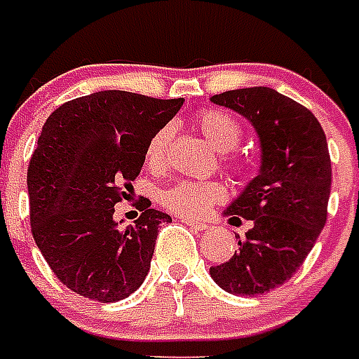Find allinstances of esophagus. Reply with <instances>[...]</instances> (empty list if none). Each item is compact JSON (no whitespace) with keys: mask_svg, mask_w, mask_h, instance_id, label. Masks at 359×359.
Wrapping results in <instances>:
<instances>
[{"mask_svg":"<svg viewBox=\"0 0 359 359\" xmlns=\"http://www.w3.org/2000/svg\"><path fill=\"white\" fill-rule=\"evenodd\" d=\"M186 226H190L191 229H196V231H205V229L209 228V224L205 222H196V220H190V218H180Z\"/></svg>","mask_w":359,"mask_h":359,"instance_id":"esophagus-1","label":"esophagus"}]
</instances>
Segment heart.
<instances>
[{"mask_svg": "<svg viewBox=\"0 0 359 359\" xmlns=\"http://www.w3.org/2000/svg\"><path fill=\"white\" fill-rule=\"evenodd\" d=\"M198 128L203 137L216 150L229 152L241 143L243 130L239 122L231 114L224 111H203L196 118ZM171 126H161L154 135L150 137L147 150H144V161L150 169L160 171L168 161L169 141H171ZM224 165L235 173H243L248 163L239 156L226 154ZM160 203L163 209L171 210L175 215L184 218H201L209 212L216 203H222L226 199V186L218 180H179L175 184L168 186L160 191Z\"/></svg>", "mask_w": 359, "mask_h": 359, "instance_id": "b5f03b06", "label": "heart"}]
</instances>
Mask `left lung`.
<instances>
[{"mask_svg":"<svg viewBox=\"0 0 359 359\" xmlns=\"http://www.w3.org/2000/svg\"><path fill=\"white\" fill-rule=\"evenodd\" d=\"M250 120L262 144L258 177L224 215L252 220L239 248L210 277L235 295H262L294 277L327 220L332 160L322 126L307 107L267 86L212 95Z\"/></svg>","mask_w":359,"mask_h":359,"instance_id":"obj_1","label":"left lung"}]
</instances>
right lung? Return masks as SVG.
Segmentation results:
<instances>
[{"instance_id":"right-lung-1","label":"right lung","mask_w":359,"mask_h":359,"mask_svg":"<svg viewBox=\"0 0 359 359\" xmlns=\"http://www.w3.org/2000/svg\"><path fill=\"white\" fill-rule=\"evenodd\" d=\"M182 103L105 90L46 118L27 165L29 224L52 273L75 294L114 303L143 284L158 228L171 216L141 198V216L118 229L114 205L141 173L150 137Z\"/></svg>"}]
</instances>
